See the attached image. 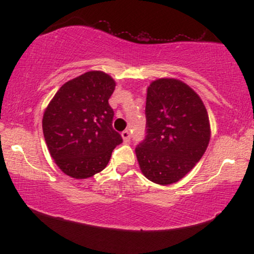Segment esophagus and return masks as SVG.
<instances>
[{
  "label": "esophagus",
  "mask_w": 254,
  "mask_h": 254,
  "mask_svg": "<svg viewBox=\"0 0 254 254\" xmlns=\"http://www.w3.org/2000/svg\"><path fill=\"white\" fill-rule=\"evenodd\" d=\"M130 131L129 130H124L123 132H122V137H123V141L124 143H127V142L130 141Z\"/></svg>",
  "instance_id": "esophagus-1"
}]
</instances>
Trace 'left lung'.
Wrapping results in <instances>:
<instances>
[{"label": "left lung", "instance_id": "obj_1", "mask_svg": "<svg viewBox=\"0 0 254 254\" xmlns=\"http://www.w3.org/2000/svg\"><path fill=\"white\" fill-rule=\"evenodd\" d=\"M147 136L136 147L139 170L150 182L171 185L190 172L210 141L208 111L199 95L177 78L147 88Z\"/></svg>", "mask_w": 254, "mask_h": 254}]
</instances>
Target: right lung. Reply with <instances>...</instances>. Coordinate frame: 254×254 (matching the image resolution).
Segmentation results:
<instances>
[{"label":"right lung","instance_id":"1","mask_svg":"<svg viewBox=\"0 0 254 254\" xmlns=\"http://www.w3.org/2000/svg\"><path fill=\"white\" fill-rule=\"evenodd\" d=\"M116 82L104 71H87L57 90L43 116V132L60 170L87 179L106 167L113 149L123 142L112 127L109 99Z\"/></svg>","mask_w":254,"mask_h":254}]
</instances>
